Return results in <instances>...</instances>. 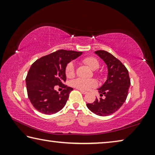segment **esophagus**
<instances>
[{
    "label": "esophagus",
    "instance_id": "esophagus-1",
    "mask_svg": "<svg viewBox=\"0 0 155 155\" xmlns=\"http://www.w3.org/2000/svg\"><path fill=\"white\" fill-rule=\"evenodd\" d=\"M79 91H81V93H82L83 94H87V91H83V90H79Z\"/></svg>",
    "mask_w": 155,
    "mask_h": 155
}]
</instances>
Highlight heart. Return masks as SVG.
I'll return each instance as SVG.
<instances>
[{
    "label": "heart",
    "mask_w": 155,
    "mask_h": 155,
    "mask_svg": "<svg viewBox=\"0 0 155 155\" xmlns=\"http://www.w3.org/2000/svg\"><path fill=\"white\" fill-rule=\"evenodd\" d=\"M83 62L90 67L91 70H96L100 67L99 60L95 57L89 56L83 59ZM75 74L74 65L72 62H70L67 65L65 68V74L67 77L71 78L74 77ZM97 76L99 78L103 77V75L101 73L96 72ZM72 85L73 87L81 90H88L92 87H95L97 85V82L94 79H83V78H76L72 81Z\"/></svg>",
    "instance_id": "1"
}]
</instances>
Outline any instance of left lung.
Here are the masks:
<instances>
[{
    "label": "left lung",
    "instance_id": "left-lung-1",
    "mask_svg": "<svg viewBox=\"0 0 155 155\" xmlns=\"http://www.w3.org/2000/svg\"><path fill=\"white\" fill-rule=\"evenodd\" d=\"M95 53L107 64L108 74L105 83L98 89L101 98L87 103V107L94 114L107 116L117 111L124 103L130 80L127 68L113 54L105 51H97Z\"/></svg>",
    "mask_w": 155,
    "mask_h": 155
}]
</instances>
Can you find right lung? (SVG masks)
<instances>
[{
  "instance_id": "add662e5",
  "label": "right lung",
  "mask_w": 155,
  "mask_h": 155,
  "mask_svg": "<svg viewBox=\"0 0 155 155\" xmlns=\"http://www.w3.org/2000/svg\"><path fill=\"white\" fill-rule=\"evenodd\" d=\"M82 52L59 50L41 57L31 65L26 78L28 97L35 109L42 114H56L64 108L73 88L63 84L66 81L65 68ZM56 85L64 89L61 93Z\"/></svg>"
}]
</instances>
